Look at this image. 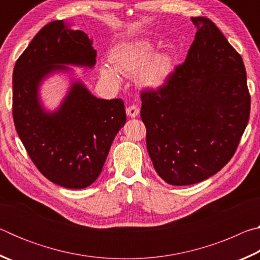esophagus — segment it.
I'll return each instance as SVG.
<instances>
[{
	"label": "esophagus",
	"instance_id": "obj_1",
	"mask_svg": "<svg viewBox=\"0 0 260 260\" xmlns=\"http://www.w3.org/2000/svg\"><path fill=\"white\" fill-rule=\"evenodd\" d=\"M140 112V109L136 107V105H129V107L126 108V113L127 116L131 118H135Z\"/></svg>",
	"mask_w": 260,
	"mask_h": 260
}]
</instances>
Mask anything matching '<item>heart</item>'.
Masks as SVG:
<instances>
[{"instance_id": "obj_1", "label": "heart", "mask_w": 260, "mask_h": 260, "mask_svg": "<svg viewBox=\"0 0 260 260\" xmlns=\"http://www.w3.org/2000/svg\"><path fill=\"white\" fill-rule=\"evenodd\" d=\"M156 46L147 39L122 41L114 46L109 55V64H102L100 73L113 86L120 83V74L135 76L136 82L148 89L165 85L173 71V60L167 52H157Z\"/></svg>"}]
</instances>
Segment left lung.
Wrapping results in <instances>:
<instances>
[{"label": "left lung", "instance_id": "left-lung-1", "mask_svg": "<svg viewBox=\"0 0 260 260\" xmlns=\"http://www.w3.org/2000/svg\"><path fill=\"white\" fill-rule=\"evenodd\" d=\"M195 40L164 86L141 93V119L158 175L173 186L212 177L234 155L249 121L241 55L205 17H191Z\"/></svg>", "mask_w": 260, "mask_h": 260}]
</instances>
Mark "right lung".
Listing matches in <instances>:
<instances>
[{
    "label": "right lung",
    "mask_w": 260,
    "mask_h": 260,
    "mask_svg": "<svg viewBox=\"0 0 260 260\" xmlns=\"http://www.w3.org/2000/svg\"><path fill=\"white\" fill-rule=\"evenodd\" d=\"M95 64L96 50L88 35L55 20L35 35L14 69L17 133L38 170L64 188H86L99 178L126 122L124 102L98 99L81 80L71 78L59 107L48 111L40 100V87L51 74L72 73L68 65L91 69Z\"/></svg>",
    "instance_id": "obj_1"
}]
</instances>
